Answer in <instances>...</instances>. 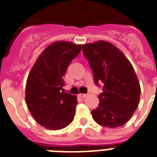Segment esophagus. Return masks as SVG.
Returning <instances> with one entry per match:
<instances>
[{
    "mask_svg": "<svg viewBox=\"0 0 157 157\" xmlns=\"http://www.w3.org/2000/svg\"><path fill=\"white\" fill-rule=\"evenodd\" d=\"M86 95H87V94H78L79 97H81V98H85Z\"/></svg>",
    "mask_w": 157,
    "mask_h": 157,
    "instance_id": "esophagus-1",
    "label": "esophagus"
}]
</instances>
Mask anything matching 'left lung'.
Listing matches in <instances>:
<instances>
[{"label": "left lung", "mask_w": 157, "mask_h": 157, "mask_svg": "<svg viewBox=\"0 0 157 157\" xmlns=\"http://www.w3.org/2000/svg\"><path fill=\"white\" fill-rule=\"evenodd\" d=\"M82 51L94 84H103L98 107L91 112L94 120L102 126H121L139 105L140 86L134 67L119 49L107 41L83 45Z\"/></svg>", "instance_id": "left-lung-1"}]
</instances>
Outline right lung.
<instances>
[{"label": "right lung", "mask_w": 157, "mask_h": 157, "mask_svg": "<svg viewBox=\"0 0 157 157\" xmlns=\"http://www.w3.org/2000/svg\"><path fill=\"white\" fill-rule=\"evenodd\" d=\"M81 45L56 41L36 59L26 84V103L37 123L48 129H63L74 119L76 96L64 92L63 77Z\"/></svg>", "instance_id": "obj_1"}]
</instances>
